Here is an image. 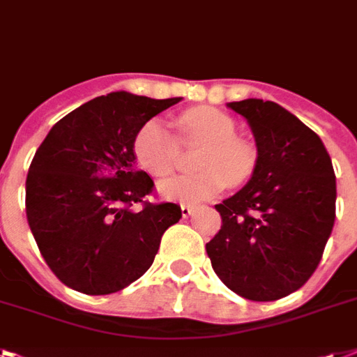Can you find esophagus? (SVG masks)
<instances>
[{
	"mask_svg": "<svg viewBox=\"0 0 357 357\" xmlns=\"http://www.w3.org/2000/svg\"><path fill=\"white\" fill-rule=\"evenodd\" d=\"M194 213H196V208H194L192 205H181V214H183L185 218H187V216H192Z\"/></svg>",
	"mask_w": 357,
	"mask_h": 357,
	"instance_id": "esophagus-1",
	"label": "esophagus"
}]
</instances>
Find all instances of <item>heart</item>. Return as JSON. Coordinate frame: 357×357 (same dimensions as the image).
Returning a JSON list of instances; mask_svg holds the SVG:
<instances>
[{"label": "heart", "instance_id": "b5f03b06", "mask_svg": "<svg viewBox=\"0 0 357 357\" xmlns=\"http://www.w3.org/2000/svg\"><path fill=\"white\" fill-rule=\"evenodd\" d=\"M181 141L205 144L194 176H172L159 183V194L181 204H204L218 196L227 185L242 183L253 170V152L236 137V124L225 113L213 108H194L179 117ZM139 167L153 178L170 174L178 163V139L161 119L143 124L133 141Z\"/></svg>", "mask_w": 357, "mask_h": 357}]
</instances>
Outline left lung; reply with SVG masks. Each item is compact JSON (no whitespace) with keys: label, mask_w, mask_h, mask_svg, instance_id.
I'll list each match as a JSON object with an SVG mask.
<instances>
[{"label":"left lung","mask_w":357,"mask_h":357,"mask_svg":"<svg viewBox=\"0 0 357 357\" xmlns=\"http://www.w3.org/2000/svg\"><path fill=\"white\" fill-rule=\"evenodd\" d=\"M248 121L257 161L216 205L222 229L205 249L222 282L249 301L294 294L319 266L335 220V174L319 135L262 98L227 102Z\"/></svg>","instance_id":"1"}]
</instances>
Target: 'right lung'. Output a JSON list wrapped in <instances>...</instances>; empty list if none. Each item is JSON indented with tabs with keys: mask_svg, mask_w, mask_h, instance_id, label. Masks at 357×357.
<instances>
[{
	"mask_svg": "<svg viewBox=\"0 0 357 357\" xmlns=\"http://www.w3.org/2000/svg\"><path fill=\"white\" fill-rule=\"evenodd\" d=\"M179 100L102 95L60 119L36 150L25 183L29 227L66 286L86 295L126 288L179 222V205L144 202L153 181L133 153L143 124ZM135 203L144 208L133 211Z\"/></svg>",
	"mask_w": 357,
	"mask_h": 357,
	"instance_id": "right-lung-1",
	"label": "right lung"
}]
</instances>
